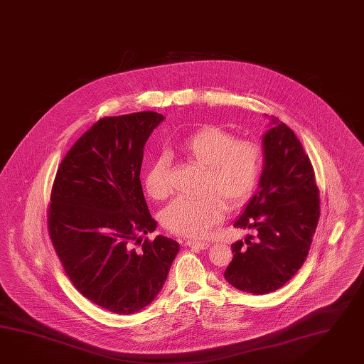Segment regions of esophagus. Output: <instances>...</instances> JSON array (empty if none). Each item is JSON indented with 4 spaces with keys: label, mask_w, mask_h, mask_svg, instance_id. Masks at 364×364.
<instances>
[{
    "label": "esophagus",
    "mask_w": 364,
    "mask_h": 364,
    "mask_svg": "<svg viewBox=\"0 0 364 364\" xmlns=\"http://www.w3.org/2000/svg\"><path fill=\"white\" fill-rule=\"evenodd\" d=\"M186 244L190 248H196V250H207L210 247V244L207 242H196V240H187Z\"/></svg>",
    "instance_id": "1"
}]
</instances>
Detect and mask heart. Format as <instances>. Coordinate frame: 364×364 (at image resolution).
Returning <instances> with one entry per match:
<instances>
[{"mask_svg": "<svg viewBox=\"0 0 364 364\" xmlns=\"http://www.w3.org/2000/svg\"><path fill=\"white\" fill-rule=\"evenodd\" d=\"M177 151L205 168L203 196L174 199L161 211L159 219L168 231L196 239L222 222L227 205L236 208L251 198L260 177V146L253 141H236L222 128L207 125L181 141ZM144 185L153 199L168 196V159L164 156L146 168Z\"/></svg>", "mask_w": 364, "mask_h": 364, "instance_id": "b5f03b06", "label": "heart"}]
</instances>
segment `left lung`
<instances>
[{
    "label": "left lung",
    "instance_id": "obj_1",
    "mask_svg": "<svg viewBox=\"0 0 364 364\" xmlns=\"http://www.w3.org/2000/svg\"><path fill=\"white\" fill-rule=\"evenodd\" d=\"M262 171L257 193L235 227L256 230L231 245L224 279L236 289L267 294L280 289L308 256L319 218V198L310 159L294 132L272 117L262 136Z\"/></svg>",
    "mask_w": 364,
    "mask_h": 364
}]
</instances>
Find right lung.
Segmentation results:
<instances>
[{"instance_id": "right-lung-1", "label": "right lung", "mask_w": 364, "mask_h": 364, "mask_svg": "<svg viewBox=\"0 0 364 364\" xmlns=\"http://www.w3.org/2000/svg\"><path fill=\"white\" fill-rule=\"evenodd\" d=\"M165 120L157 112L104 117L68 150L56 171L48 232L75 288L116 314H133L157 297L179 251L159 235L141 186L144 146Z\"/></svg>"}]
</instances>
